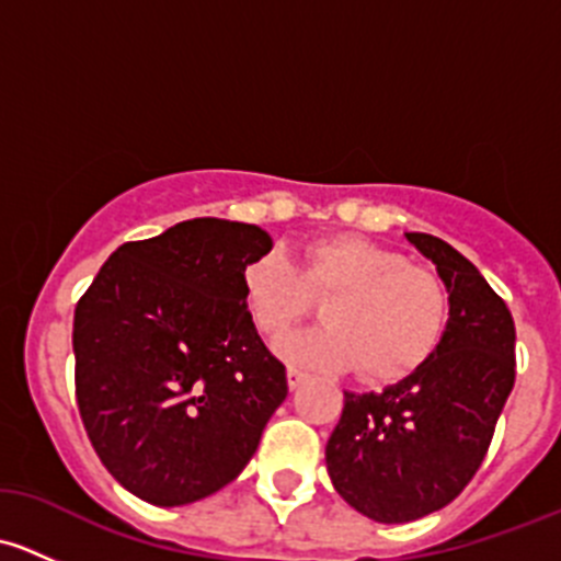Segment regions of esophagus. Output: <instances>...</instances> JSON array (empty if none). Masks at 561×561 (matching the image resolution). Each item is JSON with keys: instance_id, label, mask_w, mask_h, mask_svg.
Instances as JSON below:
<instances>
[{"instance_id": "1", "label": "esophagus", "mask_w": 561, "mask_h": 561, "mask_svg": "<svg viewBox=\"0 0 561 561\" xmlns=\"http://www.w3.org/2000/svg\"><path fill=\"white\" fill-rule=\"evenodd\" d=\"M304 380H307V371L296 369V366H287V386L298 388Z\"/></svg>"}]
</instances>
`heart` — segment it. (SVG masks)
<instances>
[{"mask_svg":"<svg viewBox=\"0 0 561 561\" xmlns=\"http://www.w3.org/2000/svg\"><path fill=\"white\" fill-rule=\"evenodd\" d=\"M254 325L276 339L331 298L328 325L279 342V353L317 369H353L366 382H399L421 369L448 328L443 276L396 249L333 236L304 249L301 268L282 252L254 257L241 274Z\"/></svg>","mask_w":561,"mask_h":561,"instance_id":"1","label":"heart"}]
</instances>
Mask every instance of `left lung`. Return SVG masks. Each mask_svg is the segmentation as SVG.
I'll use <instances>...</instances> for the list:
<instances>
[{"label": "left lung", "instance_id": "obj_1", "mask_svg": "<svg viewBox=\"0 0 561 561\" xmlns=\"http://www.w3.org/2000/svg\"><path fill=\"white\" fill-rule=\"evenodd\" d=\"M450 293L432 358L382 393H344L325 445L328 474L347 505L404 524L454 502L489 454L516 382V322L480 271L428 233H407Z\"/></svg>", "mask_w": 561, "mask_h": 561}]
</instances>
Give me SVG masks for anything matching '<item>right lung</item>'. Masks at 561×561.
Segmentation results:
<instances>
[{
  "label": "right lung",
  "mask_w": 561,
  "mask_h": 561,
  "mask_svg": "<svg viewBox=\"0 0 561 561\" xmlns=\"http://www.w3.org/2000/svg\"><path fill=\"white\" fill-rule=\"evenodd\" d=\"M257 225L186 219L105 260L72 320L76 399L107 472L144 502L190 505L241 474L287 396L241 274Z\"/></svg>",
  "instance_id": "obj_1"
}]
</instances>
